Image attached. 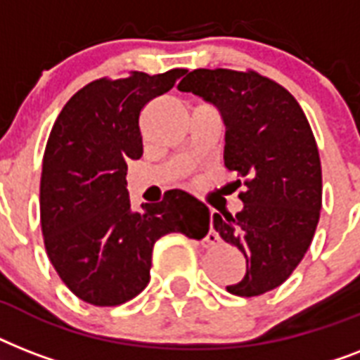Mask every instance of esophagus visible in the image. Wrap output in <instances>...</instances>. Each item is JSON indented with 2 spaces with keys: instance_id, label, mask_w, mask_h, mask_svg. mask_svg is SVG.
I'll use <instances>...</instances> for the list:
<instances>
[{
  "instance_id": "1",
  "label": "esophagus",
  "mask_w": 360,
  "mask_h": 360,
  "mask_svg": "<svg viewBox=\"0 0 360 360\" xmlns=\"http://www.w3.org/2000/svg\"><path fill=\"white\" fill-rule=\"evenodd\" d=\"M214 240H219V236H217L214 231H209V233H207V243H214Z\"/></svg>"
}]
</instances>
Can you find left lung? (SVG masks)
Here are the masks:
<instances>
[{
    "instance_id": "left-lung-1",
    "label": "left lung",
    "mask_w": 360,
    "mask_h": 360,
    "mask_svg": "<svg viewBox=\"0 0 360 360\" xmlns=\"http://www.w3.org/2000/svg\"><path fill=\"white\" fill-rule=\"evenodd\" d=\"M177 89L219 110L224 166L246 186L243 211L213 214L214 230L246 259L245 276L226 290H274L307 254L321 211V162L307 115L288 89L256 72L196 69Z\"/></svg>"
}]
</instances>
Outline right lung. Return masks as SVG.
Wrapping results in <instances>:
<instances>
[{"instance_id": "1", "label": "right lung", "mask_w": 360, "mask_h": 360, "mask_svg": "<svg viewBox=\"0 0 360 360\" xmlns=\"http://www.w3.org/2000/svg\"><path fill=\"white\" fill-rule=\"evenodd\" d=\"M132 70L87 84L65 104L48 138L41 177V226L48 257L76 297L117 307L149 282L153 246L172 231L202 239L209 209L185 191L130 205L127 162L143 153L140 112L185 75Z\"/></svg>"}]
</instances>
